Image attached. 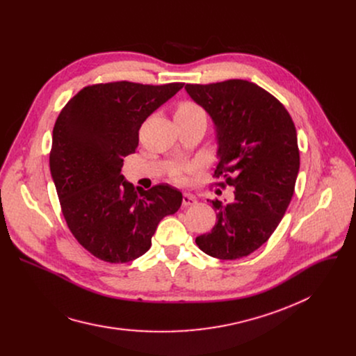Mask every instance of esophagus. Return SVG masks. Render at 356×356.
Wrapping results in <instances>:
<instances>
[{
	"instance_id": "1",
	"label": "esophagus",
	"mask_w": 356,
	"mask_h": 356,
	"mask_svg": "<svg viewBox=\"0 0 356 356\" xmlns=\"http://www.w3.org/2000/svg\"><path fill=\"white\" fill-rule=\"evenodd\" d=\"M194 204H197V198L193 194L184 193L183 194V206L188 207V206H194Z\"/></svg>"
}]
</instances>
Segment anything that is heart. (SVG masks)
Returning a JSON list of instances; mask_svg holds the SVG:
<instances>
[{
    "label": "heart",
    "mask_w": 356,
    "mask_h": 356,
    "mask_svg": "<svg viewBox=\"0 0 356 356\" xmlns=\"http://www.w3.org/2000/svg\"><path fill=\"white\" fill-rule=\"evenodd\" d=\"M193 118H206V113L198 104L193 101H181L175 110V120H193ZM194 166H176L170 170V179L176 183H183L186 172L193 170Z\"/></svg>",
    "instance_id": "1"
}]
</instances>
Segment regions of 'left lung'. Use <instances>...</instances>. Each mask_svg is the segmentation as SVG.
<instances>
[{
    "instance_id": "1",
    "label": "left lung",
    "mask_w": 356,
    "mask_h": 356,
    "mask_svg": "<svg viewBox=\"0 0 356 356\" xmlns=\"http://www.w3.org/2000/svg\"><path fill=\"white\" fill-rule=\"evenodd\" d=\"M187 94L211 117L220 186L234 187V200H213L217 222L195 238L207 255L234 261L261 248L282 221L300 168L293 120L270 92L246 80L186 84Z\"/></svg>"
}]
</instances>
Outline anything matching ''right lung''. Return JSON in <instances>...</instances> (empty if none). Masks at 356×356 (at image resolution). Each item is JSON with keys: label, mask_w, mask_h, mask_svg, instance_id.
<instances>
[{"label": "right lung", "mask_w": 356, "mask_h": 356, "mask_svg": "<svg viewBox=\"0 0 356 356\" xmlns=\"http://www.w3.org/2000/svg\"><path fill=\"white\" fill-rule=\"evenodd\" d=\"M180 88L183 83L87 86L56 120L49 165L62 213L77 242L101 261L127 264L142 257L161 220L181 206L177 188L140 190L121 175L143 121Z\"/></svg>", "instance_id": "1"}]
</instances>
